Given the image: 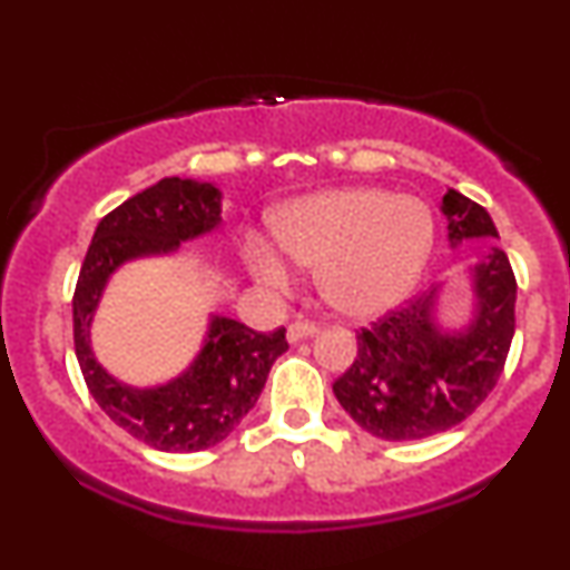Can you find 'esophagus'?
<instances>
[{
    "label": "esophagus",
    "mask_w": 570,
    "mask_h": 570,
    "mask_svg": "<svg viewBox=\"0 0 570 570\" xmlns=\"http://www.w3.org/2000/svg\"><path fill=\"white\" fill-rule=\"evenodd\" d=\"M316 332H318V324L294 322V324H289V330H286V337H289V343H297V340H303V337H313Z\"/></svg>",
    "instance_id": "obj_1"
}]
</instances>
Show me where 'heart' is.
<instances>
[{"mask_svg": "<svg viewBox=\"0 0 570 570\" xmlns=\"http://www.w3.org/2000/svg\"><path fill=\"white\" fill-rule=\"evenodd\" d=\"M281 252L318 271V289L353 318L381 316L421 278L434 246V217L423 200L385 189H335L286 206L273 222ZM252 273L267 289L292 286L289 267L259 240L246 248Z\"/></svg>", "mask_w": 570, "mask_h": 570, "instance_id": "1", "label": "heart"}]
</instances>
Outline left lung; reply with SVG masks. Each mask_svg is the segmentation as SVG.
Listing matches in <instances>:
<instances>
[{
  "instance_id": "obj_1",
  "label": "left lung",
  "mask_w": 570,
  "mask_h": 570,
  "mask_svg": "<svg viewBox=\"0 0 570 570\" xmlns=\"http://www.w3.org/2000/svg\"><path fill=\"white\" fill-rule=\"evenodd\" d=\"M450 240L499 238L480 203L448 189ZM434 294L412 297L356 335V358L332 383L337 402L370 434L389 442L423 440L466 421L499 383L514 337L517 281L493 248L474 267L476 313L458 335L434 322Z\"/></svg>"
}]
</instances>
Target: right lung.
<instances>
[{
  "label": "right lung",
  "instance_id": "add662e5",
  "mask_svg": "<svg viewBox=\"0 0 570 570\" xmlns=\"http://www.w3.org/2000/svg\"><path fill=\"white\" fill-rule=\"evenodd\" d=\"M222 195L208 181L168 176L98 222L85 254L71 316L75 353L90 396L120 429L149 448L193 453L225 440L263 394L273 362L289 348L286 330L254 332L233 318H214L206 345L189 370L160 389L136 391L101 370L90 351V318L107 278L144 254L171 252L222 222Z\"/></svg>",
  "mask_w": 570,
  "mask_h": 570
}]
</instances>
